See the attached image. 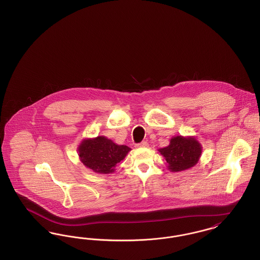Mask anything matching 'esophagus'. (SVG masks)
Instances as JSON below:
<instances>
[{
    "mask_svg": "<svg viewBox=\"0 0 260 260\" xmlns=\"http://www.w3.org/2000/svg\"><path fill=\"white\" fill-rule=\"evenodd\" d=\"M136 147H148V142L147 141H142V142L136 144Z\"/></svg>",
    "mask_w": 260,
    "mask_h": 260,
    "instance_id": "obj_1",
    "label": "esophagus"
}]
</instances>
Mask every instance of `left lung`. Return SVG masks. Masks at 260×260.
<instances>
[{"mask_svg": "<svg viewBox=\"0 0 260 260\" xmlns=\"http://www.w3.org/2000/svg\"><path fill=\"white\" fill-rule=\"evenodd\" d=\"M159 152L168 162V169L172 172H181L194 167L201 157L202 145L193 136H174L170 145L159 149Z\"/></svg>", "mask_w": 260, "mask_h": 260, "instance_id": "left-lung-1", "label": "left lung"}]
</instances>
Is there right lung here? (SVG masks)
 <instances>
[{
    "label": "right lung",
    "mask_w": 260,
    "mask_h": 260,
    "mask_svg": "<svg viewBox=\"0 0 260 260\" xmlns=\"http://www.w3.org/2000/svg\"><path fill=\"white\" fill-rule=\"evenodd\" d=\"M132 149L118 145L105 136L84 139L78 147L81 161L94 173H114L117 164L124 160Z\"/></svg>",
    "instance_id": "1"
}]
</instances>
